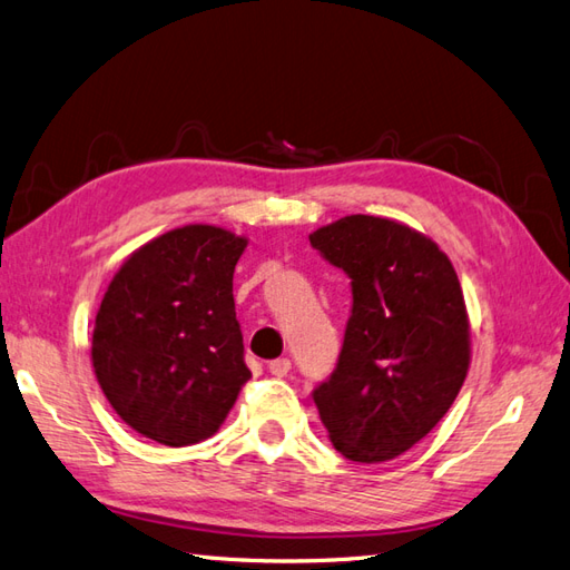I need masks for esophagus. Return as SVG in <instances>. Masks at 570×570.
I'll return each mask as SVG.
<instances>
[{"label": "esophagus", "mask_w": 570, "mask_h": 570, "mask_svg": "<svg viewBox=\"0 0 570 570\" xmlns=\"http://www.w3.org/2000/svg\"><path fill=\"white\" fill-rule=\"evenodd\" d=\"M289 368H293V365H289V358H275L268 363V371L275 377H285L289 373Z\"/></svg>", "instance_id": "obj_1"}]
</instances>
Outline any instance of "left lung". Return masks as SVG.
<instances>
[{"label": "left lung", "instance_id": "8db88e82", "mask_svg": "<svg viewBox=\"0 0 570 570\" xmlns=\"http://www.w3.org/2000/svg\"><path fill=\"white\" fill-rule=\"evenodd\" d=\"M309 244L351 277L353 307L328 381L312 392L348 461L397 459L439 424L471 363L459 275L432 238L368 214L326 224Z\"/></svg>", "mask_w": 570, "mask_h": 570}]
</instances>
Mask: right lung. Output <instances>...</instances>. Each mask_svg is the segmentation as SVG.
Instances as JSON below:
<instances>
[{"instance_id":"obj_1","label":"right lung","mask_w":570,"mask_h":570,"mask_svg":"<svg viewBox=\"0 0 570 570\" xmlns=\"http://www.w3.org/2000/svg\"><path fill=\"white\" fill-rule=\"evenodd\" d=\"M248 246L187 224L124 261L99 305L92 365L134 432L166 446L209 439L250 377L234 309V268Z\"/></svg>"}]
</instances>
